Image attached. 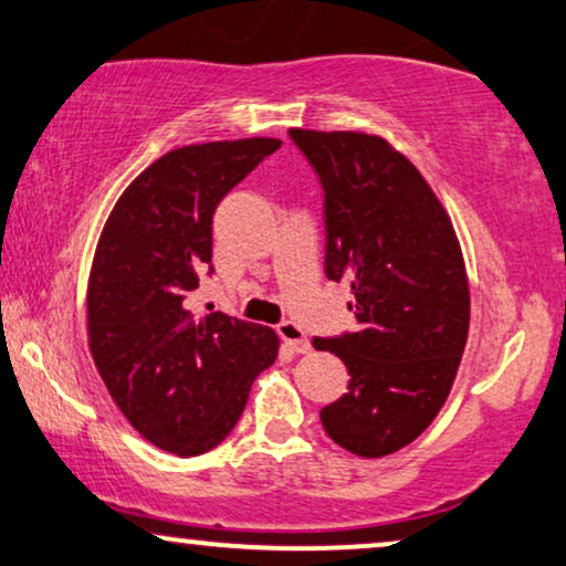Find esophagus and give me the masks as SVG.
<instances>
[{
    "instance_id": "obj_1",
    "label": "esophagus",
    "mask_w": 566,
    "mask_h": 566,
    "mask_svg": "<svg viewBox=\"0 0 566 566\" xmlns=\"http://www.w3.org/2000/svg\"><path fill=\"white\" fill-rule=\"evenodd\" d=\"M277 336H281V340L291 348V352H296V354L310 352V338H306L304 327L291 323V319H285V323L277 325Z\"/></svg>"
}]
</instances>
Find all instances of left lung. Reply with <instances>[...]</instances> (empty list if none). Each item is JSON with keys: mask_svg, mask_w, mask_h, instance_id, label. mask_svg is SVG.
I'll list each match as a JSON object with an SVG mask.
<instances>
[{"mask_svg": "<svg viewBox=\"0 0 566 566\" xmlns=\"http://www.w3.org/2000/svg\"><path fill=\"white\" fill-rule=\"evenodd\" d=\"M325 191V275L348 281L357 331L315 338L340 357L348 390L319 411L357 457L403 449L436 420L470 331L457 233L428 180L386 138L291 128Z\"/></svg>", "mask_w": 566, "mask_h": 566, "instance_id": "left-lung-1", "label": "left lung"}]
</instances>
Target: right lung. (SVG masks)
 Wrapping results in <instances>:
<instances>
[{
    "label": "right lung",
    "instance_id": "add662e5",
    "mask_svg": "<svg viewBox=\"0 0 566 566\" xmlns=\"http://www.w3.org/2000/svg\"><path fill=\"white\" fill-rule=\"evenodd\" d=\"M275 149L277 138H239L167 151L125 188L96 243L91 357L125 420L178 457L226 441L277 357L270 327L186 310L199 272H212L214 209Z\"/></svg>",
    "mask_w": 566,
    "mask_h": 566
}]
</instances>
